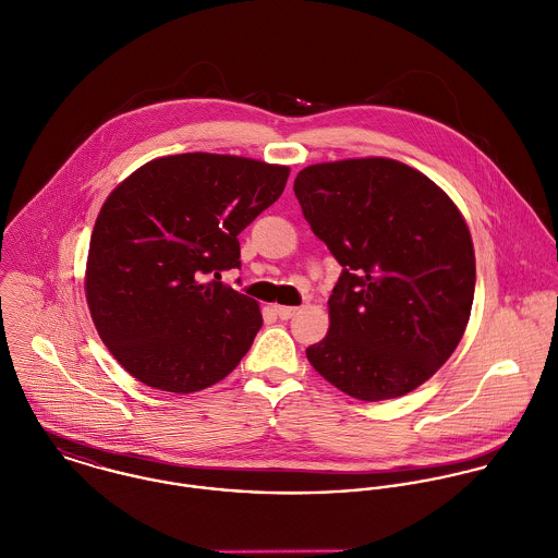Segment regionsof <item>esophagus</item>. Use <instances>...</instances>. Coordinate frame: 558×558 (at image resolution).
Instances as JSON below:
<instances>
[{
    "instance_id": "1",
    "label": "esophagus",
    "mask_w": 558,
    "mask_h": 558,
    "mask_svg": "<svg viewBox=\"0 0 558 558\" xmlns=\"http://www.w3.org/2000/svg\"><path fill=\"white\" fill-rule=\"evenodd\" d=\"M274 311H276V315L280 317V319H291V317H295L298 313H300V308H293V306H274Z\"/></svg>"
}]
</instances>
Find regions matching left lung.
<instances>
[{"label": "left lung", "mask_w": 558, "mask_h": 558, "mask_svg": "<svg viewBox=\"0 0 558 558\" xmlns=\"http://www.w3.org/2000/svg\"><path fill=\"white\" fill-rule=\"evenodd\" d=\"M293 190L342 265L330 330L306 349L308 362L360 401L416 390L470 319L476 265L461 211L429 177L386 157L308 166Z\"/></svg>", "instance_id": "obj_1"}]
</instances>
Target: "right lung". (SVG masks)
<instances>
[{"label": "right lung", "mask_w": 558, "mask_h": 558, "mask_svg": "<svg viewBox=\"0 0 558 558\" xmlns=\"http://www.w3.org/2000/svg\"><path fill=\"white\" fill-rule=\"evenodd\" d=\"M289 172L250 157L183 153L157 157L113 187L93 228L84 289L101 340L137 381L198 392L247 353L263 326L258 302L220 278L241 267L236 234L280 198Z\"/></svg>", "instance_id": "add662e5"}]
</instances>
